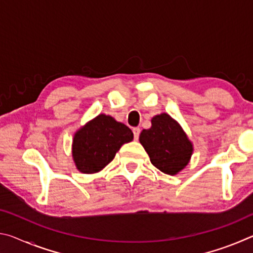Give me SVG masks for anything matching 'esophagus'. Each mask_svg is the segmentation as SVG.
Instances as JSON below:
<instances>
[{"label": "esophagus", "mask_w": 253, "mask_h": 253, "mask_svg": "<svg viewBox=\"0 0 253 253\" xmlns=\"http://www.w3.org/2000/svg\"><path fill=\"white\" fill-rule=\"evenodd\" d=\"M132 132H134V138L137 140L139 138V134H140V128L135 127L132 128Z\"/></svg>", "instance_id": "obj_1"}]
</instances>
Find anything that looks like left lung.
Returning a JSON list of instances; mask_svg holds the SVG:
<instances>
[{
  "mask_svg": "<svg viewBox=\"0 0 253 253\" xmlns=\"http://www.w3.org/2000/svg\"><path fill=\"white\" fill-rule=\"evenodd\" d=\"M139 142L151 163L161 172L175 175L182 170L193 152V146L181 126L168 114L153 117L152 127L143 129Z\"/></svg>",
  "mask_w": 253,
  "mask_h": 253,
  "instance_id": "1",
  "label": "left lung"
}]
</instances>
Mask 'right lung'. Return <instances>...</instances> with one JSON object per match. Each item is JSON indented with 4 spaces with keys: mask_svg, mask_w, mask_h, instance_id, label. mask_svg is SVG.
Here are the masks:
<instances>
[{
    "mask_svg": "<svg viewBox=\"0 0 253 253\" xmlns=\"http://www.w3.org/2000/svg\"><path fill=\"white\" fill-rule=\"evenodd\" d=\"M134 134L125 124L101 114L76 132L72 156L81 173L99 172L114 160L123 144L129 143Z\"/></svg>",
    "mask_w": 253,
    "mask_h": 253,
    "instance_id": "obj_1",
    "label": "right lung"
}]
</instances>
